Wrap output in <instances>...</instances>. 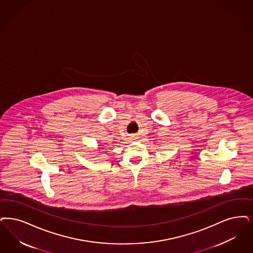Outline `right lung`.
I'll return each mask as SVG.
<instances>
[{"label": "right lung", "mask_w": 253, "mask_h": 253, "mask_svg": "<svg viewBox=\"0 0 253 253\" xmlns=\"http://www.w3.org/2000/svg\"><path fill=\"white\" fill-rule=\"evenodd\" d=\"M99 151H101V150H99Z\"/></svg>", "instance_id": "add662e5"}]
</instances>
